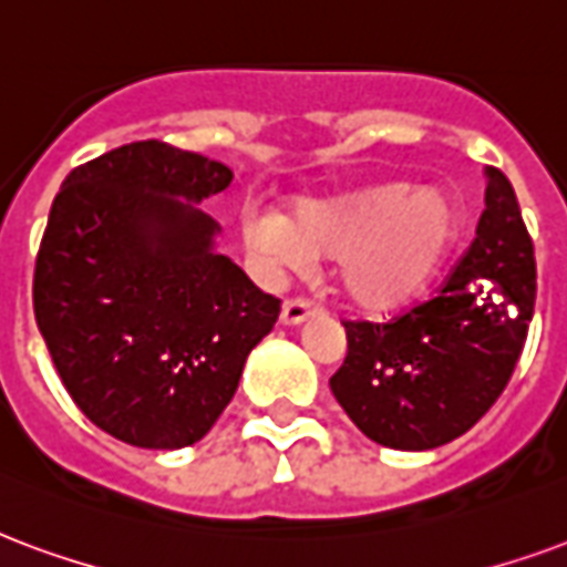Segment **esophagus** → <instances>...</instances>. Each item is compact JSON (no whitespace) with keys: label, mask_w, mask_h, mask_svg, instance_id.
<instances>
[{"label":"esophagus","mask_w":567,"mask_h":567,"mask_svg":"<svg viewBox=\"0 0 567 567\" xmlns=\"http://www.w3.org/2000/svg\"><path fill=\"white\" fill-rule=\"evenodd\" d=\"M312 316H316L312 303L297 297V300H288V303L282 306V316H279V321H282L285 327H297V324H303V321H309Z\"/></svg>","instance_id":"obj_1"}]
</instances>
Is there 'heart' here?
<instances>
[{"mask_svg":"<svg viewBox=\"0 0 567 567\" xmlns=\"http://www.w3.org/2000/svg\"><path fill=\"white\" fill-rule=\"evenodd\" d=\"M463 207L454 192L381 183L303 195L282 213L243 219V246L267 276L337 258V288L360 312L388 316L421 300L454 255Z\"/></svg>","mask_w":567,"mask_h":567,"instance_id":"b5f03b06","label":"heart"}]
</instances>
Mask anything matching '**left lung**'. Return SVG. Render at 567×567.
I'll return each instance as SVG.
<instances>
[{
  "mask_svg": "<svg viewBox=\"0 0 567 567\" xmlns=\"http://www.w3.org/2000/svg\"><path fill=\"white\" fill-rule=\"evenodd\" d=\"M486 209L442 295L390 324L348 321L330 390L360 433L393 451H433L468 433L502 396L535 312V249L514 188L486 167Z\"/></svg>",
  "mask_w": 567,
  "mask_h": 567,
  "instance_id": "obj_1",
  "label": "left lung"
}]
</instances>
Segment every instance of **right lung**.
Wrapping results in <instances>:
<instances>
[{
  "instance_id": "right-lung-1",
  "label": "right lung",
  "mask_w": 567,
  "mask_h": 567,
  "mask_svg": "<svg viewBox=\"0 0 567 567\" xmlns=\"http://www.w3.org/2000/svg\"><path fill=\"white\" fill-rule=\"evenodd\" d=\"M230 179L207 155L137 141L74 167L53 198L32 285L38 330L71 400L120 442H200L279 318L198 207Z\"/></svg>"
}]
</instances>
